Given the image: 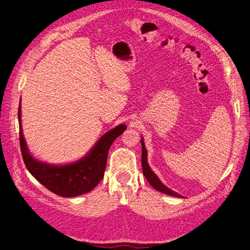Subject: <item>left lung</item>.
<instances>
[{"label": "left lung", "mask_w": 250, "mask_h": 250, "mask_svg": "<svg viewBox=\"0 0 250 250\" xmlns=\"http://www.w3.org/2000/svg\"><path fill=\"white\" fill-rule=\"evenodd\" d=\"M141 143H142V168H143L144 175H145L146 179L148 180V183L152 186L156 191H160L164 194L173 196V197H178V198L183 197V196L179 195L178 193L174 192L171 190V188L166 187L160 180V178H158L153 173V171L150 169L148 162H147V150L145 148V144H144V139L141 140Z\"/></svg>", "instance_id": "obj_1"}]
</instances>
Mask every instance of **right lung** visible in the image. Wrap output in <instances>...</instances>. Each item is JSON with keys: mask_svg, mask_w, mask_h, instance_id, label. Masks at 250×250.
<instances>
[{"mask_svg": "<svg viewBox=\"0 0 250 250\" xmlns=\"http://www.w3.org/2000/svg\"><path fill=\"white\" fill-rule=\"evenodd\" d=\"M21 113L20 103V145L26 168L42 186L62 197H76L85 194L92 191L100 183L104 176L107 153L111 144L127 128L125 124L118 125L113 129L104 133L87 155L82 157L81 160L72 164L56 166L40 162L30 154L22 134Z\"/></svg>", "mask_w": 250, "mask_h": 250, "instance_id": "add662e5", "label": "right lung"}]
</instances>
